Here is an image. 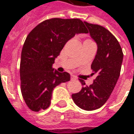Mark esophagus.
Segmentation results:
<instances>
[{"label": "esophagus", "mask_w": 134, "mask_h": 134, "mask_svg": "<svg viewBox=\"0 0 134 134\" xmlns=\"http://www.w3.org/2000/svg\"><path fill=\"white\" fill-rule=\"evenodd\" d=\"M70 79H71V80H77V77H76L75 75H71Z\"/></svg>", "instance_id": "obj_1"}]
</instances>
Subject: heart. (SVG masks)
I'll return each instance as SVG.
<instances>
[{
	"mask_svg": "<svg viewBox=\"0 0 134 134\" xmlns=\"http://www.w3.org/2000/svg\"><path fill=\"white\" fill-rule=\"evenodd\" d=\"M85 41H90V40H86Z\"/></svg>",
	"mask_w": 134,
	"mask_h": 134,
	"instance_id": "obj_1",
	"label": "heart"
}]
</instances>
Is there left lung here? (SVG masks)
<instances>
[{
  "instance_id": "left-lung-1",
  "label": "left lung",
  "mask_w": 134,
  "mask_h": 134,
  "mask_svg": "<svg viewBox=\"0 0 134 134\" xmlns=\"http://www.w3.org/2000/svg\"><path fill=\"white\" fill-rule=\"evenodd\" d=\"M91 37L98 44L91 69L98 75L90 86L79 80L84 87L72 95L74 103L82 109L93 110L103 106L109 98L120 75L124 54L118 40L102 26L85 21Z\"/></svg>"
}]
</instances>
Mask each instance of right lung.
<instances>
[{
	"instance_id": "add662e5",
	"label": "right lung",
	"mask_w": 134,
	"mask_h": 134,
	"mask_svg": "<svg viewBox=\"0 0 134 134\" xmlns=\"http://www.w3.org/2000/svg\"><path fill=\"white\" fill-rule=\"evenodd\" d=\"M87 33L80 19L45 20L29 34L20 63L21 90L28 108L34 112L49 106L54 88L70 81L69 73L53 69L54 59L76 34Z\"/></svg>"
}]
</instances>
